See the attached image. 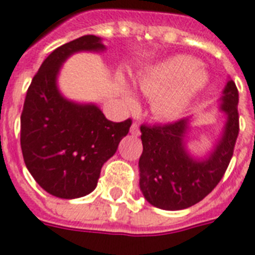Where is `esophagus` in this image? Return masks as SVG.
<instances>
[{"mask_svg": "<svg viewBox=\"0 0 255 255\" xmlns=\"http://www.w3.org/2000/svg\"><path fill=\"white\" fill-rule=\"evenodd\" d=\"M130 134L134 135V137H138V135H139V126H138V124L134 122L133 125L130 126Z\"/></svg>", "mask_w": 255, "mask_h": 255, "instance_id": "esophagus-1", "label": "esophagus"}]
</instances>
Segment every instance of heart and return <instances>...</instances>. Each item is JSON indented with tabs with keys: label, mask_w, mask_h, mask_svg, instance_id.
I'll return each mask as SVG.
<instances>
[{
	"label": "heart",
	"mask_w": 255,
	"mask_h": 255,
	"mask_svg": "<svg viewBox=\"0 0 255 255\" xmlns=\"http://www.w3.org/2000/svg\"><path fill=\"white\" fill-rule=\"evenodd\" d=\"M209 83L208 72L200 62L189 55H174L148 67L135 77L138 88L152 96L151 112L154 117L170 121L182 117L189 111ZM125 101L130 107L137 105V99L121 81Z\"/></svg>",
	"instance_id": "heart-1"
}]
</instances>
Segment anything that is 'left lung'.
Returning <instances> with one entry per match:
<instances>
[{"instance_id":"8db88e82","label":"left lung","mask_w":255,"mask_h":255,"mask_svg":"<svg viewBox=\"0 0 255 255\" xmlns=\"http://www.w3.org/2000/svg\"><path fill=\"white\" fill-rule=\"evenodd\" d=\"M225 116L223 133L204 158L187 150L189 118L159 126H140L143 151L139 158V188L156 208L180 211L201 201L225 174L238 137V91L233 80L220 99Z\"/></svg>"}]
</instances>
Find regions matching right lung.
<instances>
[{"label": "right lung", "instance_id": "right-lung-1", "mask_svg": "<svg viewBox=\"0 0 255 255\" xmlns=\"http://www.w3.org/2000/svg\"><path fill=\"white\" fill-rule=\"evenodd\" d=\"M105 48L96 35L58 47L44 59L26 93L21 116L24 164L52 196L77 199L92 192L101 167L131 126L130 118L112 122L96 104L75 103L59 91L58 75L71 55Z\"/></svg>", "mask_w": 255, "mask_h": 255}]
</instances>
